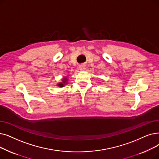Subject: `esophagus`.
<instances>
[{
  "instance_id": "esophagus-1",
  "label": "esophagus",
  "mask_w": 159,
  "mask_h": 159,
  "mask_svg": "<svg viewBox=\"0 0 159 159\" xmlns=\"http://www.w3.org/2000/svg\"><path fill=\"white\" fill-rule=\"evenodd\" d=\"M79 68V70L80 71H84V70H85V69H86V66L85 65H80Z\"/></svg>"
}]
</instances>
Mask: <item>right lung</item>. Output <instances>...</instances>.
Returning <instances> with one entry per match:
<instances>
[{
    "label": "right lung",
    "mask_w": 159,
    "mask_h": 159,
    "mask_svg": "<svg viewBox=\"0 0 159 159\" xmlns=\"http://www.w3.org/2000/svg\"><path fill=\"white\" fill-rule=\"evenodd\" d=\"M67 78H64V80H62V81H63V82H60V83H59L58 85V86H60V87H63L64 86V84L66 83V81H67Z\"/></svg>",
    "instance_id": "add662e5"
}]
</instances>
